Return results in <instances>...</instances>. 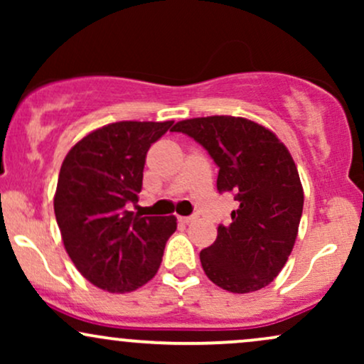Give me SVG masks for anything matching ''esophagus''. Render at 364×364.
<instances>
[{"instance_id": "esophagus-1", "label": "esophagus", "mask_w": 364, "mask_h": 364, "mask_svg": "<svg viewBox=\"0 0 364 364\" xmlns=\"http://www.w3.org/2000/svg\"><path fill=\"white\" fill-rule=\"evenodd\" d=\"M196 219V215H188V217H179V223H183V224H190V223H193V220Z\"/></svg>"}]
</instances>
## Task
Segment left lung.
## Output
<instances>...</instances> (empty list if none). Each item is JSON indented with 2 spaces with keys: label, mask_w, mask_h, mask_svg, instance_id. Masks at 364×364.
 <instances>
[{
  "label": "left lung",
  "mask_w": 364,
  "mask_h": 364,
  "mask_svg": "<svg viewBox=\"0 0 364 364\" xmlns=\"http://www.w3.org/2000/svg\"><path fill=\"white\" fill-rule=\"evenodd\" d=\"M219 168L217 190L231 191L237 208L219 224L217 240L200 252L212 282L225 291L253 292L277 277L292 252L303 214V186L289 150L270 129L235 116L179 121Z\"/></svg>",
  "instance_id": "1"
}]
</instances>
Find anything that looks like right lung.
Instances as JSON below:
<instances>
[{
	"instance_id": "add662e5",
	"label": "right lung",
	"mask_w": 364,
	"mask_h": 364,
	"mask_svg": "<svg viewBox=\"0 0 364 364\" xmlns=\"http://www.w3.org/2000/svg\"><path fill=\"white\" fill-rule=\"evenodd\" d=\"M173 121H119L89 133L66 154L54 195L63 243L87 281L109 292L139 289L156 275L176 217H141L145 157Z\"/></svg>"
}]
</instances>
